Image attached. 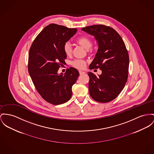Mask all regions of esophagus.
<instances>
[{
	"label": "esophagus",
	"instance_id": "esophagus-1",
	"mask_svg": "<svg viewBox=\"0 0 154 154\" xmlns=\"http://www.w3.org/2000/svg\"><path fill=\"white\" fill-rule=\"evenodd\" d=\"M79 74H80V75H83V74H85V72L82 71H79Z\"/></svg>",
	"mask_w": 154,
	"mask_h": 154
}]
</instances>
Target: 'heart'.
I'll return each instance as SVG.
<instances>
[{
    "mask_svg": "<svg viewBox=\"0 0 154 154\" xmlns=\"http://www.w3.org/2000/svg\"><path fill=\"white\" fill-rule=\"evenodd\" d=\"M76 42L79 45L82 46V47L86 50L89 49L92 46V40L91 38L87 35H82L79 37L76 40ZM63 50L66 55L70 56L71 55L72 51V47L68 42H66L63 44ZM71 64L74 68L79 69H82L85 68L86 62L84 60H75L72 62Z\"/></svg>",
    "mask_w": 154,
    "mask_h": 154,
    "instance_id": "heart-1",
    "label": "heart"
}]
</instances>
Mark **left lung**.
Segmentation results:
<instances>
[{"instance_id": "obj_1", "label": "left lung", "mask_w": 154, "mask_h": 154, "mask_svg": "<svg viewBox=\"0 0 154 154\" xmlns=\"http://www.w3.org/2000/svg\"><path fill=\"white\" fill-rule=\"evenodd\" d=\"M82 30L93 35L98 43L89 68H99L102 72L99 76L88 72L90 95L96 102H109L119 96L127 81L129 56L125 45L119 33L110 27L97 24Z\"/></svg>"}]
</instances>
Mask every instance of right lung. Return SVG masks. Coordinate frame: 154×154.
I'll use <instances>...</instances> for the list:
<instances>
[{
	"instance_id": "1",
	"label": "right lung",
	"mask_w": 154,
	"mask_h": 154,
	"mask_svg": "<svg viewBox=\"0 0 154 154\" xmlns=\"http://www.w3.org/2000/svg\"><path fill=\"white\" fill-rule=\"evenodd\" d=\"M77 31L63 26L50 24L37 36L29 54L28 70L37 92L47 102L63 104L72 96V86L79 75L71 67L63 75L58 73L65 63L63 44Z\"/></svg>"
}]
</instances>
